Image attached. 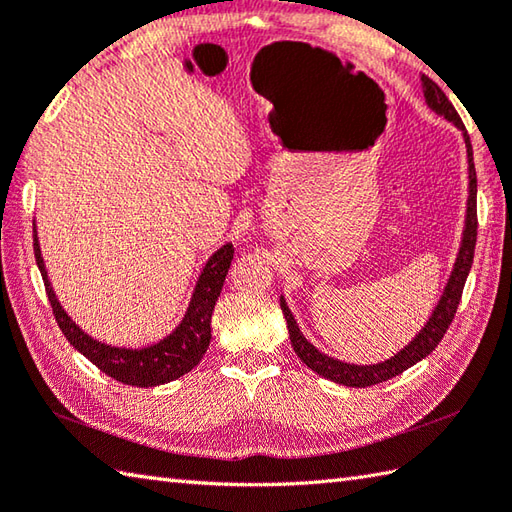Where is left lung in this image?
<instances>
[{
	"label": "left lung",
	"mask_w": 512,
	"mask_h": 512,
	"mask_svg": "<svg viewBox=\"0 0 512 512\" xmlns=\"http://www.w3.org/2000/svg\"><path fill=\"white\" fill-rule=\"evenodd\" d=\"M422 90H424L426 106L433 110V113L442 115L444 119H448L450 124L462 130L464 144H466V159H468V199H466V222H464L462 244H459V253L455 257L453 270H450V277L444 286V293H442V297H439L433 315L428 317L424 328L419 330V333L410 339V342L402 350H399V353L386 359V362L359 366V364L339 362V359L324 355L317 346L310 344L302 330H299L297 319L293 317V313H290L286 297L284 295L279 297V306H282V313L286 317L290 344H293L297 357L302 359V362L310 370H315L317 375L330 379V382L350 386V388H366L373 384H382L390 377L402 375L406 368L415 366L417 362H422L424 357L433 353L435 346L442 342V337L448 330L450 322L455 319L459 299H462V290L466 284V277L470 273V266H473L475 242H477V175H475V162H473V146H470V137L466 135L462 119H459L455 106L448 102L444 90L439 88L433 79H428L426 75H422Z\"/></svg>",
	"instance_id": "left-lung-1"
}]
</instances>
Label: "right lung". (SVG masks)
Here are the masks:
<instances>
[{"mask_svg":"<svg viewBox=\"0 0 512 512\" xmlns=\"http://www.w3.org/2000/svg\"><path fill=\"white\" fill-rule=\"evenodd\" d=\"M33 228L35 259L39 273L44 277L48 302L53 306V315L59 328H62L64 337L73 344L75 350H79V353L88 359V362H93L102 373L117 379V382L139 388L173 382V379L190 373V370L202 362V357L206 355L210 344V317H213L215 302L219 293H222L230 262H233V244H224L208 257L202 273L197 277L182 322L155 344H148L144 348H126L93 339L86 330L79 328L73 319H70L64 306L59 304L53 284H50L42 248H39L37 226Z\"/></svg>","mask_w":512,"mask_h":512,"instance_id":"right-lung-1","label":"right lung"}]
</instances>
